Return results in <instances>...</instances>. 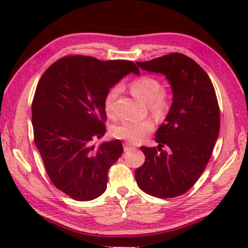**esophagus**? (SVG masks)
<instances>
[{"label":"esophagus","mask_w":248,"mask_h":248,"mask_svg":"<svg viewBox=\"0 0 248 248\" xmlns=\"http://www.w3.org/2000/svg\"><path fill=\"white\" fill-rule=\"evenodd\" d=\"M133 145H131L130 143H124V151H130V150H134Z\"/></svg>","instance_id":"34e87169"}]
</instances>
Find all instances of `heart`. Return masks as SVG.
I'll list each match as a JSON object with an SVG mask.
<instances>
[{
    "instance_id": "obj_1",
    "label": "heart",
    "mask_w": 248,
    "mask_h": 248,
    "mask_svg": "<svg viewBox=\"0 0 248 248\" xmlns=\"http://www.w3.org/2000/svg\"><path fill=\"white\" fill-rule=\"evenodd\" d=\"M131 93L144 103L148 109L157 120H164L170 109V99L164 91L161 81L151 76H142L133 80L130 84ZM121 88L111 87L104 98V109L110 118L117 117L116 101ZM155 128V123L150 118L135 121H124L113 128V135L117 139L128 141L131 143H140Z\"/></svg>"
}]
</instances>
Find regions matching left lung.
Here are the masks:
<instances>
[{
	"label": "left lung",
	"instance_id": "8db88e82",
	"mask_svg": "<svg viewBox=\"0 0 248 248\" xmlns=\"http://www.w3.org/2000/svg\"><path fill=\"white\" fill-rule=\"evenodd\" d=\"M137 64L149 72L165 74L172 89V105L155 133L158 147L140 148L145 161L135 170V181L155 198L181 196L204 171L218 139L216 90L205 71L184 54L170 53Z\"/></svg>",
	"mask_w": 248,
	"mask_h": 248
}]
</instances>
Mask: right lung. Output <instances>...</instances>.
Instances as JSON below:
<instances>
[{"instance_id":"add662e5","label":"right lung","mask_w":248,"mask_h":248,"mask_svg":"<svg viewBox=\"0 0 248 248\" xmlns=\"http://www.w3.org/2000/svg\"><path fill=\"white\" fill-rule=\"evenodd\" d=\"M130 72L131 61H100L69 55L40 78L32 99L33 140L56 188L76 201L106 191L108 170L123 154L120 140L94 145L106 132L104 98Z\"/></svg>"}]
</instances>
